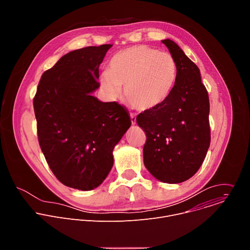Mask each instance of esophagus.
<instances>
[{
  "mask_svg": "<svg viewBox=\"0 0 250 250\" xmlns=\"http://www.w3.org/2000/svg\"><path fill=\"white\" fill-rule=\"evenodd\" d=\"M130 121H131V125L136 124V116L134 114H130Z\"/></svg>",
  "mask_w": 250,
  "mask_h": 250,
  "instance_id": "esophagus-1",
  "label": "esophagus"
}]
</instances>
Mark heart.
I'll return each mask as SVG.
<instances>
[{"label":"heart","mask_w":250,"mask_h":250,"mask_svg":"<svg viewBox=\"0 0 250 250\" xmlns=\"http://www.w3.org/2000/svg\"><path fill=\"white\" fill-rule=\"evenodd\" d=\"M178 77L174 56L148 45L139 44L116 53L100 76L104 93L118 98L124 87L125 101L134 109H157L171 96Z\"/></svg>","instance_id":"b5f03b06"}]
</instances>
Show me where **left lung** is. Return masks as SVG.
Returning a JSON list of instances; mask_svg holds the SVG:
<instances>
[{
    "label": "left lung",
    "instance_id": "obj_1",
    "mask_svg": "<svg viewBox=\"0 0 250 250\" xmlns=\"http://www.w3.org/2000/svg\"><path fill=\"white\" fill-rule=\"evenodd\" d=\"M162 42L174 56L178 77L169 99L140 113L137 125L146 134L144 162L164 183L184 182L201 167L210 142L209 102L198 66L174 42Z\"/></svg>",
    "mask_w": 250,
    "mask_h": 250
}]
</instances>
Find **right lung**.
<instances>
[{
  "mask_svg": "<svg viewBox=\"0 0 250 250\" xmlns=\"http://www.w3.org/2000/svg\"><path fill=\"white\" fill-rule=\"evenodd\" d=\"M112 46L65 54L42 74L33 98L42 151L57 179L73 189L89 191L103 183L114 164V147L131 125L123 105L92 96Z\"/></svg>",
  "mask_w": 250,
  "mask_h": 250,
  "instance_id": "1",
  "label": "right lung"
}]
</instances>
